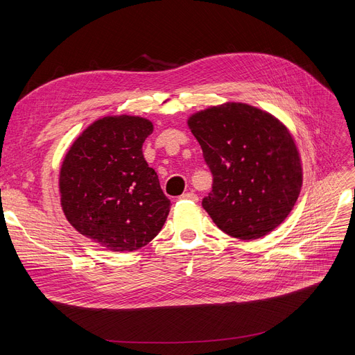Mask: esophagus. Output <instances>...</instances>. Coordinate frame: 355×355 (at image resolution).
I'll list each match as a JSON object with an SVG mask.
<instances>
[{"label": "esophagus", "mask_w": 355, "mask_h": 355, "mask_svg": "<svg viewBox=\"0 0 355 355\" xmlns=\"http://www.w3.org/2000/svg\"><path fill=\"white\" fill-rule=\"evenodd\" d=\"M180 198H182V200H191V201H198L197 194H194L193 191H190V193H184Z\"/></svg>", "instance_id": "34e87169"}]
</instances>
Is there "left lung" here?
Wrapping results in <instances>:
<instances>
[{
    "label": "left lung",
    "mask_w": 355,
    "mask_h": 355,
    "mask_svg": "<svg viewBox=\"0 0 355 355\" xmlns=\"http://www.w3.org/2000/svg\"><path fill=\"white\" fill-rule=\"evenodd\" d=\"M213 173L202 207L226 234L254 240L281 226L302 187V161L286 125L269 112L226 102L187 119Z\"/></svg>",
    "instance_id": "obj_1"
}]
</instances>
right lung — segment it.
Returning a JSON list of instances; mask_svg holds the SVG:
<instances>
[{
    "label": "right lung",
    "mask_w": 355,
    "mask_h": 355,
    "mask_svg": "<svg viewBox=\"0 0 355 355\" xmlns=\"http://www.w3.org/2000/svg\"><path fill=\"white\" fill-rule=\"evenodd\" d=\"M153 122L109 115L74 139L59 173L62 210L85 237L112 252H135L162 229L171 202L142 145Z\"/></svg>",
    "instance_id": "right-lung-1"
}]
</instances>
